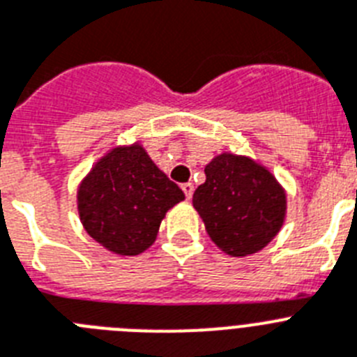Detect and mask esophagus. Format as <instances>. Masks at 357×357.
Wrapping results in <instances>:
<instances>
[{"instance_id": "obj_1", "label": "esophagus", "mask_w": 357, "mask_h": 357, "mask_svg": "<svg viewBox=\"0 0 357 357\" xmlns=\"http://www.w3.org/2000/svg\"><path fill=\"white\" fill-rule=\"evenodd\" d=\"M181 190H183L185 197H187V199H190V197H192V194H194V185L192 183H183V185H181Z\"/></svg>"}]
</instances>
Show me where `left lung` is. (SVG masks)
Listing matches in <instances>:
<instances>
[{
    "instance_id": "left-lung-1",
    "label": "left lung",
    "mask_w": 357,
    "mask_h": 357,
    "mask_svg": "<svg viewBox=\"0 0 357 357\" xmlns=\"http://www.w3.org/2000/svg\"><path fill=\"white\" fill-rule=\"evenodd\" d=\"M192 196L206 234L230 256L261 250L285 218V192L271 172L248 158L221 154L206 165Z\"/></svg>"
}]
</instances>
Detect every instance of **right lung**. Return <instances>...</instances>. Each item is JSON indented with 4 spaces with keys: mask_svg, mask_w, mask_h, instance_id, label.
Instances as JSON below:
<instances>
[{
    "mask_svg": "<svg viewBox=\"0 0 357 357\" xmlns=\"http://www.w3.org/2000/svg\"><path fill=\"white\" fill-rule=\"evenodd\" d=\"M139 145L114 149L96 163L77 192L85 230L121 256H136L154 243L170 206L183 199Z\"/></svg>",
    "mask_w": 357,
    "mask_h": 357,
    "instance_id": "1",
    "label": "right lung"
}]
</instances>
